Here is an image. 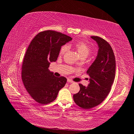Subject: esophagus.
Segmentation results:
<instances>
[{
	"label": "esophagus",
	"mask_w": 134,
	"mask_h": 134,
	"mask_svg": "<svg viewBox=\"0 0 134 134\" xmlns=\"http://www.w3.org/2000/svg\"><path fill=\"white\" fill-rule=\"evenodd\" d=\"M67 82L68 83H73L74 81H72V80H70V79H67Z\"/></svg>",
	"instance_id": "obj_1"
}]
</instances>
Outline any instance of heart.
Returning <instances> with one entry per match:
<instances>
[{"label":"heart","instance_id":"obj_1","mask_svg":"<svg viewBox=\"0 0 134 134\" xmlns=\"http://www.w3.org/2000/svg\"><path fill=\"white\" fill-rule=\"evenodd\" d=\"M74 48H76V50L77 51L79 55H80V57L82 58L87 57L92 51L91 47H90L89 45L86 44L85 42L81 41H78L75 43L74 45ZM67 49V46H65V45L63 46L60 50V55L64 54L65 52H66Z\"/></svg>","mask_w":134,"mask_h":134}]
</instances>
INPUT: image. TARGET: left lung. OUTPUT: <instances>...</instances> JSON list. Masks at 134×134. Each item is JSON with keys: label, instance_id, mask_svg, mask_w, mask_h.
<instances>
[{"label": "left lung", "instance_id": "obj_1", "mask_svg": "<svg viewBox=\"0 0 134 134\" xmlns=\"http://www.w3.org/2000/svg\"><path fill=\"white\" fill-rule=\"evenodd\" d=\"M91 38L97 43L99 50L96 60L87 71L90 83L87 87L79 84L80 91L73 95L76 105L85 109L94 108L105 100L111 90L116 70L115 55L110 44L99 37Z\"/></svg>", "mask_w": 134, "mask_h": 134}]
</instances>
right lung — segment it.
Returning <instances> with one entry per match:
<instances>
[{
	"instance_id": "obj_1",
	"label": "right lung",
	"mask_w": 134,
	"mask_h": 134,
	"mask_svg": "<svg viewBox=\"0 0 134 134\" xmlns=\"http://www.w3.org/2000/svg\"><path fill=\"white\" fill-rule=\"evenodd\" d=\"M72 38L54 31L41 32L32 40L22 66V80L27 92L36 102L48 104L57 98L67 79L57 77L48 69L56 62L61 47Z\"/></svg>"
}]
</instances>
